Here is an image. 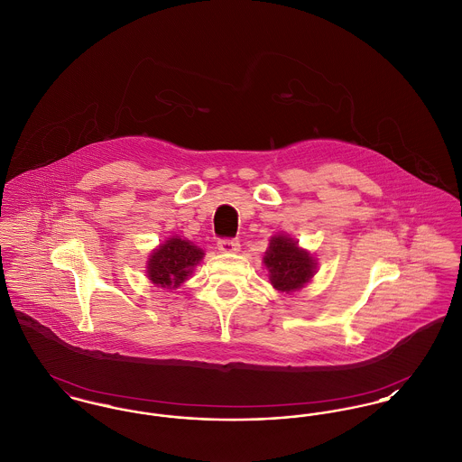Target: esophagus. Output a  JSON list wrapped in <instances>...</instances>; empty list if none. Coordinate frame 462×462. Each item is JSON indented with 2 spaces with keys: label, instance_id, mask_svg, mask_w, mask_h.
Segmentation results:
<instances>
[{
  "label": "esophagus",
  "instance_id": "34e87169",
  "mask_svg": "<svg viewBox=\"0 0 462 462\" xmlns=\"http://www.w3.org/2000/svg\"><path fill=\"white\" fill-rule=\"evenodd\" d=\"M217 249L221 253H237L241 249V245L237 239H228V237H223L217 241Z\"/></svg>",
  "mask_w": 462,
  "mask_h": 462
}]
</instances>
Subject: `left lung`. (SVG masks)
<instances>
[{
    "label": "left lung",
    "instance_id": "8db88e82",
    "mask_svg": "<svg viewBox=\"0 0 462 462\" xmlns=\"http://www.w3.org/2000/svg\"><path fill=\"white\" fill-rule=\"evenodd\" d=\"M263 263L271 272L272 286L279 291L299 290L312 277L316 267L312 256L284 236L272 237Z\"/></svg>",
    "mask_w": 462,
    "mask_h": 462
}]
</instances>
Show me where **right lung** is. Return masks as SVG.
<instances>
[{
	"label": "right lung",
	"instance_id": "right-lung-1",
	"mask_svg": "<svg viewBox=\"0 0 462 462\" xmlns=\"http://www.w3.org/2000/svg\"><path fill=\"white\" fill-rule=\"evenodd\" d=\"M202 256L200 247L191 245L190 241L172 237L150 256L148 277L157 286L178 288Z\"/></svg>",
	"mask_w": 462,
	"mask_h": 462
}]
</instances>
